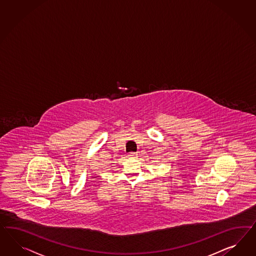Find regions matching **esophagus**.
I'll return each instance as SVG.
<instances>
[{
    "instance_id": "esophagus-1",
    "label": "esophagus",
    "mask_w": 256,
    "mask_h": 256,
    "mask_svg": "<svg viewBox=\"0 0 256 256\" xmlns=\"http://www.w3.org/2000/svg\"><path fill=\"white\" fill-rule=\"evenodd\" d=\"M136 156H138L136 152H129L128 154V157L129 158H136Z\"/></svg>"
}]
</instances>
